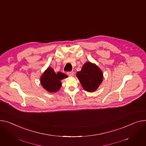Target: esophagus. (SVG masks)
I'll use <instances>...</instances> for the list:
<instances>
[{
    "label": "esophagus",
    "mask_w": 146,
    "mask_h": 146,
    "mask_svg": "<svg viewBox=\"0 0 146 146\" xmlns=\"http://www.w3.org/2000/svg\"><path fill=\"white\" fill-rule=\"evenodd\" d=\"M67 74L68 76H73L74 74V72H73V71H72V72H68L67 73Z\"/></svg>",
    "instance_id": "obj_1"
}]
</instances>
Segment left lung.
<instances>
[{"label":"left lung","instance_id":"left-lung-1","mask_svg":"<svg viewBox=\"0 0 146 146\" xmlns=\"http://www.w3.org/2000/svg\"><path fill=\"white\" fill-rule=\"evenodd\" d=\"M83 88L89 92L98 89L103 79V74L99 67L90 62L84 64L82 70L76 74Z\"/></svg>","mask_w":146,"mask_h":146}]
</instances>
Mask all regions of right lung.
I'll use <instances>...</instances> for the list:
<instances>
[{"label":"right lung","mask_w":146,"mask_h":146,"mask_svg":"<svg viewBox=\"0 0 146 146\" xmlns=\"http://www.w3.org/2000/svg\"><path fill=\"white\" fill-rule=\"evenodd\" d=\"M67 77L61 72L55 73L52 67H48L40 77V83L47 92L55 93L60 89L61 80Z\"/></svg>","instance_id":"obj_1"}]
</instances>
